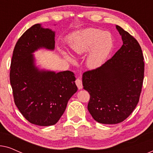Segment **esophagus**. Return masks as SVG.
<instances>
[{"label":"esophagus","instance_id":"1","mask_svg":"<svg viewBox=\"0 0 153 153\" xmlns=\"http://www.w3.org/2000/svg\"><path fill=\"white\" fill-rule=\"evenodd\" d=\"M75 83H76V85L78 87V88L80 90L83 88V84H82V81L80 79H77L76 81H75Z\"/></svg>","mask_w":153,"mask_h":153}]
</instances>
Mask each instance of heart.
<instances>
[{
    "label": "heart",
    "instance_id": "obj_1",
    "mask_svg": "<svg viewBox=\"0 0 153 153\" xmlns=\"http://www.w3.org/2000/svg\"><path fill=\"white\" fill-rule=\"evenodd\" d=\"M114 45V38L110 33L97 28L79 31L69 39V45L74 56L82 55L91 48L86 60L88 66L91 68L102 65L111 52ZM62 55L70 63L76 62L70 54L63 52Z\"/></svg>",
    "mask_w": 153,
    "mask_h": 153
}]
</instances>
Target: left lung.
Masks as SVG:
<instances>
[{
  "mask_svg": "<svg viewBox=\"0 0 153 153\" xmlns=\"http://www.w3.org/2000/svg\"><path fill=\"white\" fill-rule=\"evenodd\" d=\"M116 29L123 45L101 67L82 76L83 89L90 94L88 110L102 124H117L130 115L139 100L144 76L143 56L134 37Z\"/></svg>",
  "mask_w": 153,
  "mask_h": 153,
  "instance_id": "left-lung-1",
  "label": "left lung"
}]
</instances>
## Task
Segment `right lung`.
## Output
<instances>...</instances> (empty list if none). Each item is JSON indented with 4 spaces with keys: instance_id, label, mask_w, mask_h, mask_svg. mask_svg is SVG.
Segmentation results:
<instances>
[{
    "instance_id": "1",
    "label": "right lung",
    "mask_w": 153,
    "mask_h": 153,
    "mask_svg": "<svg viewBox=\"0 0 153 153\" xmlns=\"http://www.w3.org/2000/svg\"><path fill=\"white\" fill-rule=\"evenodd\" d=\"M55 49V31L33 25L14 47L10 79L16 107L30 123L50 126L59 120L71 97L77 91L74 74L39 69L35 51Z\"/></svg>"
}]
</instances>
